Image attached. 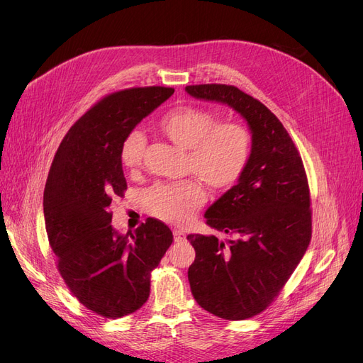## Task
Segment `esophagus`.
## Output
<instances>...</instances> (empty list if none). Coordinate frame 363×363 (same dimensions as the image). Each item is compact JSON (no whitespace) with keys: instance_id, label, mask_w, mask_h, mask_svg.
<instances>
[{"instance_id":"34e87169","label":"esophagus","mask_w":363,"mask_h":363,"mask_svg":"<svg viewBox=\"0 0 363 363\" xmlns=\"http://www.w3.org/2000/svg\"><path fill=\"white\" fill-rule=\"evenodd\" d=\"M174 238H175V241H184V240H185V234H184V231H181V230H175V231H174Z\"/></svg>"}]
</instances>
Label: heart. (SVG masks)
<instances>
[{"label": "heart", "mask_w": 363, "mask_h": 363, "mask_svg": "<svg viewBox=\"0 0 363 363\" xmlns=\"http://www.w3.org/2000/svg\"><path fill=\"white\" fill-rule=\"evenodd\" d=\"M160 129L177 145L188 150L186 170L212 188H226L238 181L252 152V133L242 123L219 122L216 114L194 106H181L160 121ZM145 135L140 129L129 130L119 150L121 163L128 170L141 166ZM206 200L196 179L160 182L147 193L152 215L169 223H185Z\"/></svg>", "instance_id": "heart-1"}]
</instances>
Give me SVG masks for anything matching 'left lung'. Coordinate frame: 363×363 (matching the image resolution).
<instances>
[{
	"label": "left lung",
	"instance_id": "1",
	"mask_svg": "<svg viewBox=\"0 0 363 363\" xmlns=\"http://www.w3.org/2000/svg\"><path fill=\"white\" fill-rule=\"evenodd\" d=\"M194 99L233 107L252 130V152L237 185L206 211V223L233 235L189 234L196 260L191 293L215 316L241 320L279 294L312 238L311 193L298 151L275 114L252 95L223 84L188 85Z\"/></svg>",
	"mask_w": 363,
	"mask_h": 363
}]
</instances>
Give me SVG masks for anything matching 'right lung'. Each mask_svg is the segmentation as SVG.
Segmentation results:
<instances>
[{
	"mask_svg": "<svg viewBox=\"0 0 363 363\" xmlns=\"http://www.w3.org/2000/svg\"><path fill=\"white\" fill-rule=\"evenodd\" d=\"M174 92L144 86L107 95L69 129L50 167L44 218L57 269L70 293L104 318L143 306L151 271L174 241L167 225L155 218L122 235L113 230L108 211L128 188L119 157L125 135Z\"/></svg>",
	"mask_w": 363,
	"mask_h": 363,
	"instance_id": "add662e5",
	"label": "right lung"
}]
</instances>
